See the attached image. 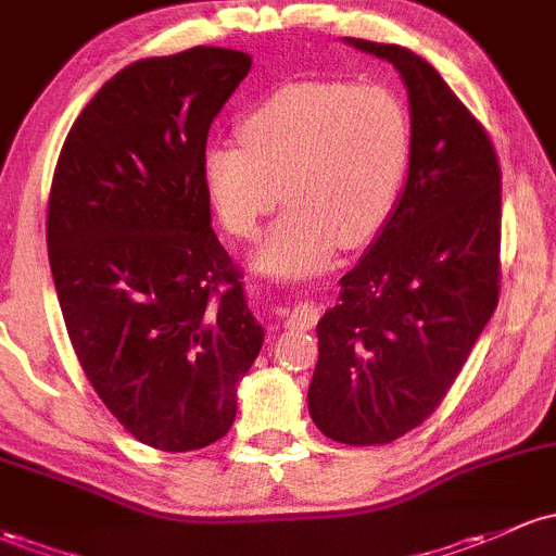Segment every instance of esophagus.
Returning a JSON list of instances; mask_svg holds the SVG:
<instances>
[{
    "label": "esophagus",
    "instance_id": "1",
    "mask_svg": "<svg viewBox=\"0 0 556 556\" xmlns=\"http://www.w3.org/2000/svg\"><path fill=\"white\" fill-rule=\"evenodd\" d=\"M320 318V307L313 302H300L294 304V307L286 313V326L289 328H302V331H307V328H313L318 324Z\"/></svg>",
    "mask_w": 556,
    "mask_h": 556
}]
</instances>
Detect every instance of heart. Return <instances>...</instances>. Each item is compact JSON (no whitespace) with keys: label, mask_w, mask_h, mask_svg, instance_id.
<instances>
[{"label":"heart","mask_w":556,"mask_h":556,"mask_svg":"<svg viewBox=\"0 0 556 556\" xmlns=\"http://www.w3.org/2000/svg\"><path fill=\"white\" fill-rule=\"evenodd\" d=\"M238 142L204 156V177L225 230L252 238L280 201L256 249L276 278H307L331 265L337 243H371L395 208L410 159V122L381 85L296 81L267 94L238 124Z\"/></svg>","instance_id":"obj_1"}]
</instances>
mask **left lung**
Here are the masks:
<instances>
[{
	"label": "left lung",
	"mask_w": 556,
	"mask_h": 556,
	"mask_svg": "<svg viewBox=\"0 0 556 556\" xmlns=\"http://www.w3.org/2000/svg\"><path fill=\"white\" fill-rule=\"evenodd\" d=\"M408 87L410 161L395 212L318 324L307 405L344 445H387L434 414L501 294V166L443 76L397 45L348 39Z\"/></svg>",
	"instance_id": "obj_1"
}]
</instances>
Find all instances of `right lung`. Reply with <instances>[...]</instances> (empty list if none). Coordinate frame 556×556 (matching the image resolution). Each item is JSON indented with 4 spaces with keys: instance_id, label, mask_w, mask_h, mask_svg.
<instances>
[{
    "instance_id": "add662e5",
    "label": "right lung",
    "mask_w": 556,
    "mask_h": 556,
    "mask_svg": "<svg viewBox=\"0 0 556 556\" xmlns=\"http://www.w3.org/2000/svg\"><path fill=\"white\" fill-rule=\"evenodd\" d=\"M249 68L223 47L127 65L79 113L52 175L47 252L65 331L105 408L156 451L228 434L265 337L212 230L204 177L208 127Z\"/></svg>"
}]
</instances>
